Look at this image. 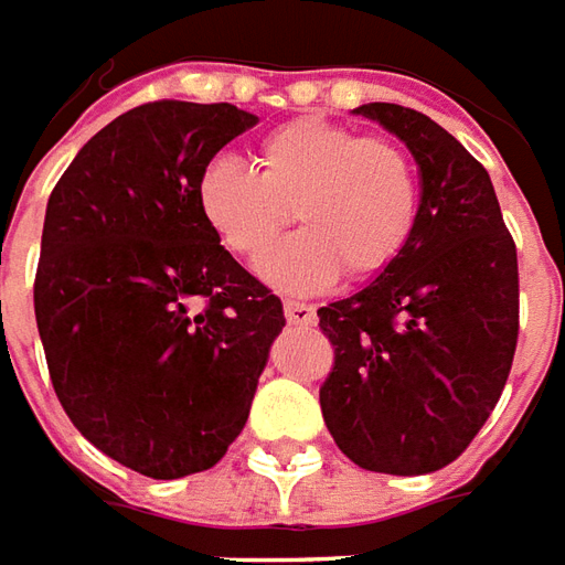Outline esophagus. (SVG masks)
<instances>
[{"mask_svg":"<svg viewBox=\"0 0 565 565\" xmlns=\"http://www.w3.org/2000/svg\"><path fill=\"white\" fill-rule=\"evenodd\" d=\"M286 319H289L291 326H313L316 322V307L313 303H303V301H286Z\"/></svg>","mask_w":565,"mask_h":565,"instance_id":"obj_1","label":"esophagus"}]
</instances>
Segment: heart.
Listing matches in <instances>:
<instances>
[{
  "label": "heart",
  "instance_id": "b5f03b06",
  "mask_svg": "<svg viewBox=\"0 0 565 565\" xmlns=\"http://www.w3.org/2000/svg\"><path fill=\"white\" fill-rule=\"evenodd\" d=\"M198 210L227 249L262 262L291 222L303 231L262 264L282 289H322L343 270L371 279L414 237L419 185L390 139L359 136L322 118H298L264 136L258 173L218 154L198 179Z\"/></svg>",
  "mask_w": 565,
  "mask_h": 565
}]
</instances>
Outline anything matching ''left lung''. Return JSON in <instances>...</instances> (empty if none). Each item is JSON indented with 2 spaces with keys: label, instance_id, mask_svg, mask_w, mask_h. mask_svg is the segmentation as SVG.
<instances>
[{
  "label": "left lung",
  "instance_id": "8db88e82",
  "mask_svg": "<svg viewBox=\"0 0 565 565\" xmlns=\"http://www.w3.org/2000/svg\"><path fill=\"white\" fill-rule=\"evenodd\" d=\"M411 148L419 215L398 262L319 307L334 367L319 390L331 438L359 468L429 475L481 431L518 347V249L490 173L423 111L353 109Z\"/></svg>",
  "mask_w": 565,
  "mask_h": 565
}]
</instances>
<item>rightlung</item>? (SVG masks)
<instances>
[{
    "label": "right lung",
    "instance_id": "1",
    "mask_svg": "<svg viewBox=\"0 0 565 565\" xmlns=\"http://www.w3.org/2000/svg\"><path fill=\"white\" fill-rule=\"evenodd\" d=\"M255 124L231 103L136 106L47 200L33 298L54 392L87 441L154 481L227 454L286 326L198 210L200 170Z\"/></svg>",
    "mask_w": 565,
    "mask_h": 565
}]
</instances>
